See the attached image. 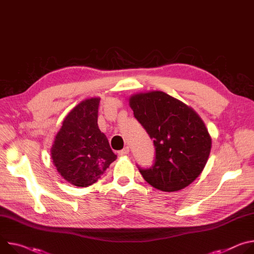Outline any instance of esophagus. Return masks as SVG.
<instances>
[{"instance_id": "34e87169", "label": "esophagus", "mask_w": 254, "mask_h": 254, "mask_svg": "<svg viewBox=\"0 0 254 254\" xmlns=\"http://www.w3.org/2000/svg\"><path fill=\"white\" fill-rule=\"evenodd\" d=\"M118 153H119V155H127V154L129 153V147L127 146V147L123 148V149L120 150Z\"/></svg>"}]
</instances>
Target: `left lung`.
<instances>
[{
	"label": "left lung",
	"instance_id": "left-lung-1",
	"mask_svg": "<svg viewBox=\"0 0 254 254\" xmlns=\"http://www.w3.org/2000/svg\"><path fill=\"white\" fill-rule=\"evenodd\" d=\"M129 105L155 147L153 166L138 167L143 179L163 191L190 185L203 172L212 146L201 117L185 103L160 91L132 95Z\"/></svg>",
	"mask_w": 254,
	"mask_h": 254
}]
</instances>
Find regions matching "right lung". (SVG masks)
Here are the masks:
<instances>
[{"label": "right lung", "instance_id": "add662e5", "mask_svg": "<svg viewBox=\"0 0 254 254\" xmlns=\"http://www.w3.org/2000/svg\"><path fill=\"white\" fill-rule=\"evenodd\" d=\"M99 103L100 98H91L76 105L64 118L50 149L56 170L75 187L95 184L117 158L98 126Z\"/></svg>", "mask_w": 254, "mask_h": 254}]
</instances>
